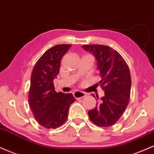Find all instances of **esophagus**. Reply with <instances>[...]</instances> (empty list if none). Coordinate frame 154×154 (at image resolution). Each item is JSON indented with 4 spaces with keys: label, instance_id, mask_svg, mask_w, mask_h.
Instances as JSON below:
<instances>
[{
    "label": "esophagus",
    "instance_id": "1",
    "mask_svg": "<svg viewBox=\"0 0 154 154\" xmlns=\"http://www.w3.org/2000/svg\"><path fill=\"white\" fill-rule=\"evenodd\" d=\"M73 95L76 99H80V98L85 97L87 95L85 92H83L81 91H75L73 92Z\"/></svg>",
    "mask_w": 154,
    "mask_h": 154
}]
</instances>
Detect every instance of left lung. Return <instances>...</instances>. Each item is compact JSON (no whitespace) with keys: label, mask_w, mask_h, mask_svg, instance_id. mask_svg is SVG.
<instances>
[{"label":"left lung","mask_w":154,"mask_h":154,"mask_svg":"<svg viewBox=\"0 0 154 154\" xmlns=\"http://www.w3.org/2000/svg\"><path fill=\"white\" fill-rule=\"evenodd\" d=\"M82 47L95 56L101 77L100 84L105 92L100 103L88 112L89 118L97 126H111L120 119L130 100L128 66L121 55L108 46L92 44Z\"/></svg>","instance_id":"1"}]
</instances>
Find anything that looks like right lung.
Returning a JSON list of instances; mask_svg holds the SVG:
<instances>
[{
  "instance_id": "right-lung-1",
  "label": "right lung",
  "mask_w": 154,
  "mask_h": 154,
  "mask_svg": "<svg viewBox=\"0 0 154 154\" xmlns=\"http://www.w3.org/2000/svg\"><path fill=\"white\" fill-rule=\"evenodd\" d=\"M71 44H58L50 48L35 64L31 77L29 103L34 118L46 128H57L65 123L72 94L57 92L53 80L59 72L62 57Z\"/></svg>"
}]
</instances>
